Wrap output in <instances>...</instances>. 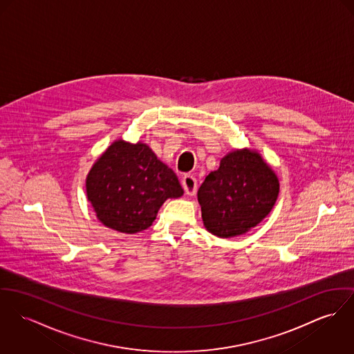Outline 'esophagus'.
Returning <instances> with one entry per match:
<instances>
[{
  "mask_svg": "<svg viewBox=\"0 0 354 354\" xmlns=\"http://www.w3.org/2000/svg\"><path fill=\"white\" fill-rule=\"evenodd\" d=\"M183 189L187 195H195L196 192V179L192 175H185L182 179Z\"/></svg>",
  "mask_w": 354,
  "mask_h": 354,
  "instance_id": "34e87169",
  "label": "esophagus"
}]
</instances>
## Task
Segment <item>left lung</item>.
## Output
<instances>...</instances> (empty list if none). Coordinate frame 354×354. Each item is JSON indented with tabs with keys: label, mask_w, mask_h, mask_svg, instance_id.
Wrapping results in <instances>:
<instances>
[{
	"label": "left lung",
	"mask_w": 354,
	"mask_h": 354,
	"mask_svg": "<svg viewBox=\"0 0 354 354\" xmlns=\"http://www.w3.org/2000/svg\"><path fill=\"white\" fill-rule=\"evenodd\" d=\"M279 195V180L263 158L249 149L222 158L198 190L206 229L229 239L244 234L270 214Z\"/></svg>",
	"instance_id": "obj_1"
}]
</instances>
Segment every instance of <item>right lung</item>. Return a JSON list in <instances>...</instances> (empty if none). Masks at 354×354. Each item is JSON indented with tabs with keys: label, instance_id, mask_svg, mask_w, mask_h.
Returning <instances> with one entry per match:
<instances>
[{
	"label": "right lung",
	"instance_id": "1",
	"mask_svg": "<svg viewBox=\"0 0 354 354\" xmlns=\"http://www.w3.org/2000/svg\"><path fill=\"white\" fill-rule=\"evenodd\" d=\"M86 192L105 226L133 234L148 229L164 202L183 189L148 145L118 140L90 169Z\"/></svg>",
	"mask_w": 354,
	"mask_h": 354
}]
</instances>
